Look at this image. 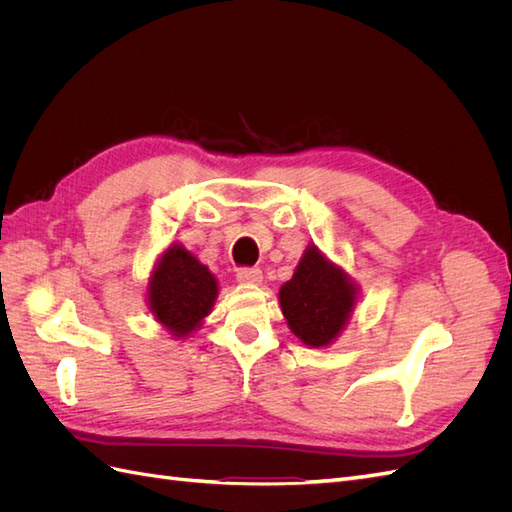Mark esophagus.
<instances>
[{"mask_svg": "<svg viewBox=\"0 0 512 512\" xmlns=\"http://www.w3.org/2000/svg\"><path fill=\"white\" fill-rule=\"evenodd\" d=\"M237 280L241 284H260L262 282V271L260 269H241L237 273Z\"/></svg>", "mask_w": 512, "mask_h": 512, "instance_id": "esophagus-1", "label": "esophagus"}]
</instances>
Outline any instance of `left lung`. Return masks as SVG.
<instances>
[{
  "label": "left lung",
  "instance_id": "8db88e82",
  "mask_svg": "<svg viewBox=\"0 0 512 512\" xmlns=\"http://www.w3.org/2000/svg\"><path fill=\"white\" fill-rule=\"evenodd\" d=\"M356 299L359 286L316 245H307L292 277L280 288L288 327L309 348H327L342 335Z\"/></svg>",
  "mask_w": 512,
  "mask_h": 512
}]
</instances>
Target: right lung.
I'll return each instance as SVG.
<instances>
[{"instance_id": "right-lung-1", "label": "right lung", "mask_w": 512, "mask_h": 512, "mask_svg": "<svg viewBox=\"0 0 512 512\" xmlns=\"http://www.w3.org/2000/svg\"><path fill=\"white\" fill-rule=\"evenodd\" d=\"M215 299V275L183 245L170 243L149 277V312L175 339H185L200 329Z\"/></svg>"}]
</instances>
